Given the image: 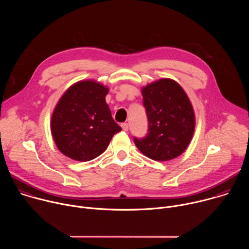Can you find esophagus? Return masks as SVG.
I'll return each instance as SVG.
<instances>
[{
	"instance_id": "1",
	"label": "esophagus",
	"mask_w": 249,
	"mask_h": 249,
	"mask_svg": "<svg viewBox=\"0 0 249 249\" xmlns=\"http://www.w3.org/2000/svg\"><path fill=\"white\" fill-rule=\"evenodd\" d=\"M121 127H122V129H123L124 131H128V129H129V124H128V123H122V124H121Z\"/></svg>"
}]
</instances>
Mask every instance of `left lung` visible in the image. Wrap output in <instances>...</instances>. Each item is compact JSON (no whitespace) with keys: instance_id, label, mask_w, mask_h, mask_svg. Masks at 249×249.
<instances>
[{"instance_id":"left-lung-1","label":"left lung","mask_w":249,"mask_h":249,"mask_svg":"<svg viewBox=\"0 0 249 249\" xmlns=\"http://www.w3.org/2000/svg\"><path fill=\"white\" fill-rule=\"evenodd\" d=\"M142 94L149 127L145 137H134L135 145L154 160L164 161L180 156L195 129L194 111L187 94L169 79L148 85Z\"/></svg>"}]
</instances>
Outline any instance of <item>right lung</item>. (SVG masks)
<instances>
[{"instance_id":"obj_1","label":"right lung","mask_w":249,"mask_h":249,"mask_svg":"<svg viewBox=\"0 0 249 249\" xmlns=\"http://www.w3.org/2000/svg\"><path fill=\"white\" fill-rule=\"evenodd\" d=\"M107 93L106 87L83 81L71 87L59 100L52 114L51 132L56 146L66 157L91 160L122 130L105 102Z\"/></svg>"}]
</instances>
